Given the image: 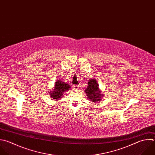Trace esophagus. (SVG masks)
Wrapping results in <instances>:
<instances>
[{
  "label": "esophagus",
  "instance_id": "obj_1",
  "mask_svg": "<svg viewBox=\"0 0 155 155\" xmlns=\"http://www.w3.org/2000/svg\"><path fill=\"white\" fill-rule=\"evenodd\" d=\"M73 87L74 89H75V90L79 89V85H73Z\"/></svg>",
  "mask_w": 155,
  "mask_h": 155
}]
</instances>
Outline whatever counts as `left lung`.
<instances>
[{
    "label": "left lung",
    "instance_id": "8db88e82",
    "mask_svg": "<svg viewBox=\"0 0 155 155\" xmlns=\"http://www.w3.org/2000/svg\"><path fill=\"white\" fill-rule=\"evenodd\" d=\"M88 87L85 88V92L87 96L93 102H98L101 100L102 94L99 88L97 82L94 79H91L88 81Z\"/></svg>",
    "mask_w": 155,
    "mask_h": 155
}]
</instances>
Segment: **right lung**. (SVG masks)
<instances>
[{
  "mask_svg": "<svg viewBox=\"0 0 155 155\" xmlns=\"http://www.w3.org/2000/svg\"><path fill=\"white\" fill-rule=\"evenodd\" d=\"M70 86L67 83L63 82L61 80H57L54 84V89L53 91L50 92V97L52 99L57 100L62 97L64 92L69 89H70Z\"/></svg>",
  "mask_w": 155,
  "mask_h": 155,
  "instance_id": "1",
  "label": "right lung"
}]
</instances>
